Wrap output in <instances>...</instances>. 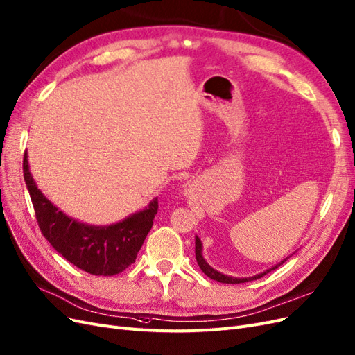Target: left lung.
Wrapping results in <instances>:
<instances>
[{
  "mask_svg": "<svg viewBox=\"0 0 355 355\" xmlns=\"http://www.w3.org/2000/svg\"><path fill=\"white\" fill-rule=\"evenodd\" d=\"M196 248H194V252H196V261H198V264H199V267H200V270L207 274V276L209 277V279H212V280H216V282H220V283H246V282H250V280H257V279H259V277H262V276H266L267 272H270V271H272V270H276V268H279V266H282L283 262L288 259H283L282 262H279L277 266H274V267H271V268H268V270H266L264 272H259V274H257V276H252V277H242V279H239V277H232V276H225V274H223V272H220V271H216V270H214L207 261H205V258H203V255H202V242H200V239L196 236Z\"/></svg>",
  "mask_w": 355,
  "mask_h": 355,
  "instance_id": "left-lung-1",
  "label": "left lung"
}]
</instances>
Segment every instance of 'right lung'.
I'll list each match as a JSON object with an SVG mask.
<instances>
[{
	"label": "right lung",
	"instance_id": "obj_1",
	"mask_svg": "<svg viewBox=\"0 0 355 355\" xmlns=\"http://www.w3.org/2000/svg\"><path fill=\"white\" fill-rule=\"evenodd\" d=\"M24 177L44 237L71 264L94 276H115L135 261L157 214V198L116 224L89 225L67 216L44 196L31 175L28 153Z\"/></svg>",
	"mask_w": 355,
	"mask_h": 355
}]
</instances>
